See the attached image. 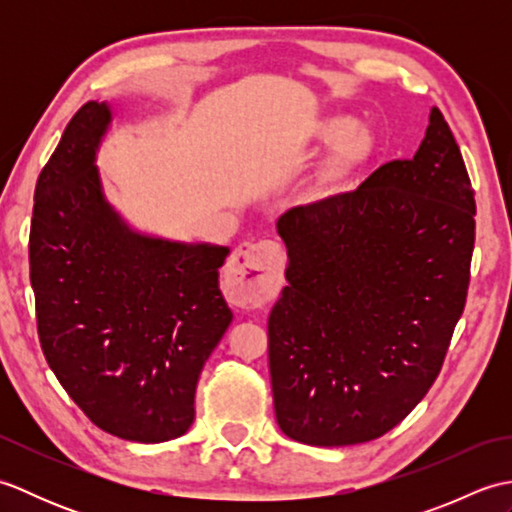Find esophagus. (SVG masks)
Segmentation results:
<instances>
[{"label": "esophagus", "instance_id": "obj_1", "mask_svg": "<svg viewBox=\"0 0 512 512\" xmlns=\"http://www.w3.org/2000/svg\"><path fill=\"white\" fill-rule=\"evenodd\" d=\"M284 268V250L279 244L262 242L239 244L228 259L224 290L239 308H262L277 295Z\"/></svg>", "mask_w": 512, "mask_h": 512}]
</instances>
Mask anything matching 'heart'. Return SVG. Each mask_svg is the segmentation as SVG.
Wrapping results in <instances>:
<instances>
[{
    "label": "heart",
    "instance_id": "heart-1",
    "mask_svg": "<svg viewBox=\"0 0 512 512\" xmlns=\"http://www.w3.org/2000/svg\"><path fill=\"white\" fill-rule=\"evenodd\" d=\"M312 136L330 143L328 154L303 178L299 193L308 204H321L336 198L354 173L374 151V134L363 123H352L347 116H325L314 123Z\"/></svg>",
    "mask_w": 512,
    "mask_h": 512
}]
</instances>
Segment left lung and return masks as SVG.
<instances>
[{
	"instance_id": "1",
	"label": "left lung",
	"mask_w": 512,
	"mask_h": 512,
	"mask_svg": "<svg viewBox=\"0 0 512 512\" xmlns=\"http://www.w3.org/2000/svg\"><path fill=\"white\" fill-rule=\"evenodd\" d=\"M286 279L268 319L275 416L312 447L376 440L438 378L471 277L475 193L438 107L411 160L290 209Z\"/></svg>"
}]
</instances>
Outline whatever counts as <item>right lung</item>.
<instances>
[{"mask_svg": "<svg viewBox=\"0 0 512 512\" xmlns=\"http://www.w3.org/2000/svg\"><path fill=\"white\" fill-rule=\"evenodd\" d=\"M112 121L110 103H85L39 173L30 284L61 387L99 429L154 444L189 431L202 367L233 321L228 246L136 231L116 211L96 167Z\"/></svg>", "mask_w": 512, "mask_h": 512, "instance_id": "add662e5", "label": "right lung"}]
</instances>
